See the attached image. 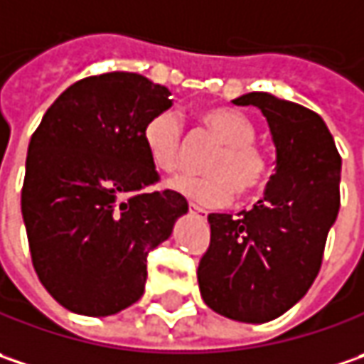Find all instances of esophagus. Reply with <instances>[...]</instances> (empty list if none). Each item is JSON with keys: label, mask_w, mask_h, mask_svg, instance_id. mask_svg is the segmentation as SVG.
I'll return each instance as SVG.
<instances>
[{"label": "esophagus", "mask_w": 364, "mask_h": 364, "mask_svg": "<svg viewBox=\"0 0 364 364\" xmlns=\"http://www.w3.org/2000/svg\"><path fill=\"white\" fill-rule=\"evenodd\" d=\"M189 212L196 213V215H199V218H203V220L208 218V212H205V210H201V208L196 205V203H189Z\"/></svg>", "instance_id": "obj_1"}]
</instances>
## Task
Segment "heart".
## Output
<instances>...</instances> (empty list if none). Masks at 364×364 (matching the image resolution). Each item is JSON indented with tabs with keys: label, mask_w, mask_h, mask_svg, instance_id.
<instances>
[{
	"label": "heart",
	"mask_w": 364,
	"mask_h": 364,
	"mask_svg": "<svg viewBox=\"0 0 364 364\" xmlns=\"http://www.w3.org/2000/svg\"><path fill=\"white\" fill-rule=\"evenodd\" d=\"M199 122L222 144L205 161L208 175H181L168 187L201 205L220 208L238 196H252L271 177V156L255 142L257 126L245 112L230 105H210L198 114ZM183 128L175 112L154 114L142 128V144L152 166L161 173H175L181 165Z\"/></svg>",
	"instance_id": "1"
}]
</instances>
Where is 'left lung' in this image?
Returning <instances> with one entry per match:
<instances>
[{
	"mask_svg": "<svg viewBox=\"0 0 364 364\" xmlns=\"http://www.w3.org/2000/svg\"><path fill=\"white\" fill-rule=\"evenodd\" d=\"M277 149L275 175L252 210L210 213V246L198 267L203 301L220 316L262 324L293 308L320 273L340 210V159L324 119L299 103L252 91Z\"/></svg>",
	"mask_w": 364,
	"mask_h": 364,
	"instance_id": "obj_1",
	"label": "left lung"
}]
</instances>
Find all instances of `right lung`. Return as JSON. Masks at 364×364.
I'll use <instances>...</instances> for the list:
<instances>
[{
    "label": "right lung",
    "instance_id": "1",
    "mask_svg": "<svg viewBox=\"0 0 364 364\" xmlns=\"http://www.w3.org/2000/svg\"><path fill=\"white\" fill-rule=\"evenodd\" d=\"M171 91L136 73L85 77L63 91L30 138L22 187L32 264L63 308L112 316L144 293L146 257L171 236L187 199L159 181L144 124Z\"/></svg>",
    "mask_w": 364,
    "mask_h": 364
}]
</instances>
